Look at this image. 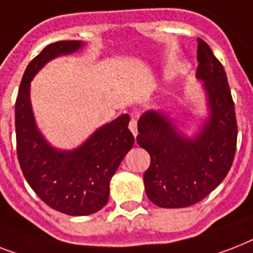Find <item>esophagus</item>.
<instances>
[{
    "mask_svg": "<svg viewBox=\"0 0 253 253\" xmlns=\"http://www.w3.org/2000/svg\"><path fill=\"white\" fill-rule=\"evenodd\" d=\"M128 128H130V131L132 132V135H134V136H136V135H138V128H136V119L131 118L130 125H128Z\"/></svg>",
    "mask_w": 253,
    "mask_h": 253,
    "instance_id": "obj_1",
    "label": "esophagus"
}]
</instances>
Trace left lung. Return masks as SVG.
<instances>
[{"label":"left lung","instance_id":"1","mask_svg":"<svg viewBox=\"0 0 253 253\" xmlns=\"http://www.w3.org/2000/svg\"><path fill=\"white\" fill-rule=\"evenodd\" d=\"M197 59L206 114L194 130L188 134V125L164 109L146 111L138 121L136 142L151 156L144 188L159 208H186L204 200L227 176L235 156L238 127L226 72L200 38Z\"/></svg>","mask_w":253,"mask_h":253}]
</instances>
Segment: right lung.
Masks as SVG:
<instances>
[{
	"label": "right lung",
	"instance_id": "obj_1",
	"mask_svg": "<svg viewBox=\"0 0 253 253\" xmlns=\"http://www.w3.org/2000/svg\"><path fill=\"white\" fill-rule=\"evenodd\" d=\"M84 45L81 41L47 45L27 65L15 102L17 155L26 181L49 208L75 216L94 214L107 204L111 177L135 140L128 130V114L95 128L72 150L52 146L38 127L31 81L47 63L79 52Z\"/></svg>",
	"mask_w": 253,
	"mask_h": 253
}]
</instances>
